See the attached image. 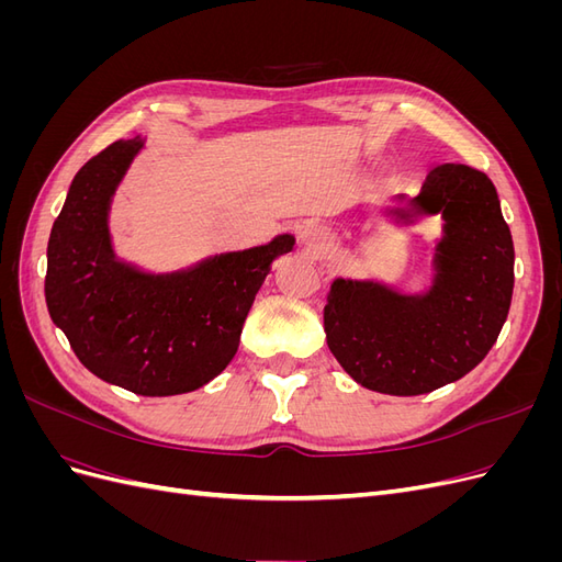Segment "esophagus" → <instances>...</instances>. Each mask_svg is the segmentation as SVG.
<instances>
[{
  "label": "esophagus",
  "mask_w": 562,
  "mask_h": 562,
  "mask_svg": "<svg viewBox=\"0 0 562 562\" xmlns=\"http://www.w3.org/2000/svg\"><path fill=\"white\" fill-rule=\"evenodd\" d=\"M300 241L307 246L312 252H321L323 248L328 246V236L318 225H304L300 229Z\"/></svg>",
  "instance_id": "esophagus-1"
}]
</instances>
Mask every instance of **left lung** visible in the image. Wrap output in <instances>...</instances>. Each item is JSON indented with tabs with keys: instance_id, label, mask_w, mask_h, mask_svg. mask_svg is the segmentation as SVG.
Instances as JSON below:
<instances>
[{
	"instance_id": "obj_1",
	"label": "left lung",
	"mask_w": 562,
	"mask_h": 562,
	"mask_svg": "<svg viewBox=\"0 0 562 562\" xmlns=\"http://www.w3.org/2000/svg\"><path fill=\"white\" fill-rule=\"evenodd\" d=\"M398 223L443 217L431 283L403 293L378 279H335L323 328L353 382L389 396H419L479 366L508 316L514 239L492 180L464 164L431 168L419 194H398Z\"/></svg>"
}]
</instances>
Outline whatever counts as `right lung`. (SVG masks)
I'll use <instances>...</instances> for the list:
<instances>
[{"instance_id": "add662e5", "label": "right lung", "mask_w": 562, "mask_h": 562, "mask_svg": "<svg viewBox=\"0 0 562 562\" xmlns=\"http://www.w3.org/2000/svg\"><path fill=\"white\" fill-rule=\"evenodd\" d=\"M143 147L140 135L116 140L79 168L48 236L44 293L50 321L95 378L138 396H178L229 366L271 262L295 236L164 274L122 260L110 209Z\"/></svg>"}]
</instances>
